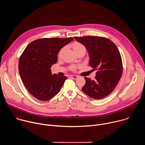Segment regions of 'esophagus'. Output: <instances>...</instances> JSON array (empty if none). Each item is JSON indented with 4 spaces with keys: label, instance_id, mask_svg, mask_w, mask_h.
<instances>
[{
    "label": "esophagus",
    "instance_id": "obj_1",
    "mask_svg": "<svg viewBox=\"0 0 145 145\" xmlns=\"http://www.w3.org/2000/svg\"><path fill=\"white\" fill-rule=\"evenodd\" d=\"M70 77L72 78H73V79H77L78 77V76H76V75H71V76H70Z\"/></svg>",
    "mask_w": 145,
    "mask_h": 145
}]
</instances>
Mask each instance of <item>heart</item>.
<instances>
[{
  "mask_svg": "<svg viewBox=\"0 0 145 145\" xmlns=\"http://www.w3.org/2000/svg\"><path fill=\"white\" fill-rule=\"evenodd\" d=\"M72 47H73V49L74 52H76V51H77V50H80L81 49H82V48H85V47H84V46L83 45L81 44L80 42H73L72 44ZM64 49H65V48H63L59 50V52L58 53V55L59 57H60L61 56L62 53H63Z\"/></svg>",
  "mask_w": 145,
  "mask_h": 145,
  "instance_id": "b5f03b06",
  "label": "heart"
}]
</instances>
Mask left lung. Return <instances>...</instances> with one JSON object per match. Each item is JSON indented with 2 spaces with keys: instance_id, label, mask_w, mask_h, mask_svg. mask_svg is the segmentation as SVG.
Masks as SVG:
<instances>
[{
  "instance_id": "obj_1",
  "label": "left lung",
  "mask_w": 145,
  "mask_h": 145,
  "mask_svg": "<svg viewBox=\"0 0 145 145\" xmlns=\"http://www.w3.org/2000/svg\"><path fill=\"white\" fill-rule=\"evenodd\" d=\"M74 38L86 46L90 66L98 71L94 80L84 77L86 82L82 92L95 99L106 97L115 88L123 73L122 60L117 46L110 39L102 37Z\"/></svg>"
}]
</instances>
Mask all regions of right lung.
Segmentation results:
<instances>
[{
	"label": "right lung",
	"mask_w": 145,
	"mask_h": 145,
	"mask_svg": "<svg viewBox=\"0 0 145 145\" xmlns=\"http://www.w3.org/2000/svg\"><path fill=\"white\" fill-rule=\"evenodd\" d=\"M73 38H50L35 40L27 46L19 61V72L28 91L36 99L47 101L60 91L66 76L52 74V65L57 61L59 50Z\"/></svg>",
	"instance_id": "add662e5"
}]
</instances>
